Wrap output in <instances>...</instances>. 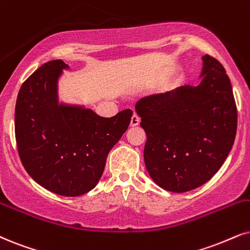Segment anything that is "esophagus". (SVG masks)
Wrapping results in <instances>:
<instances>
[{
    "label": "esophagus",
    "mask_w": 250,
    "mask_h": 250,
    "mask_svg": "<svg viewBox=\"0 0 250 250\" xmlns=\"http://www.w3.org/2000/svg\"><path fill=\"white\" fill-rule=\"evenodd\" d=\"M140 121H141L140 116H138L137 114H132L131 121H130V125H131V127H136V125H140Z\"/></svg>",
    "instance_id": "1"
}]
</instances>
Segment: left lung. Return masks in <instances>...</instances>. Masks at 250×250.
I'll return each mask as SVG.
<instances>
[{"label":"left lung","instance_id":"8db88e82","mask_svg":"<svg viewBox=\"0 0 250 250\" xmlns=\"http://www.w3.org/2000/svg\"><path fill=\"white\" fill-rule=\"evenodd\" d=\"M203 80L136 104L146 132L144 162L158 186L173 192L195 189L212 178L233 146L238 109L225 68L203 56Z\"/></svg>","mask_w":250,"mask_h":250}]
</instances>
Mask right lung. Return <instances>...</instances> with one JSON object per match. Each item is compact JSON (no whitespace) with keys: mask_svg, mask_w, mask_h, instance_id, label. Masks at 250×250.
<instances>
[{"mask_svg":"<svg viewBox=\"0 0 250 250\" xmlns=\"http://www.w3.org/2000/svg\"><path fill=\"white\" fill-rule=\"evenodd\" d=\"M65 68L61 60L49 61L24 82L16 102L15 135L31 178L47 190L75 197L97 186L132 110L102 118L91 109L59 106L56 81Z\"/></svg>","mask_w":250,"mask_h":250,"instance_id":"obj_1","label":"right lung"}]
</instances>
